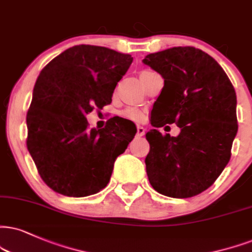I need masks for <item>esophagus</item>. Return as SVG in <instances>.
Wrapping results in <instances>:
<instances>
[{
	"mask_svg": "<svg viewBox=\"0 0 252 252\" xmlns=\"http://www.w3.org/2000/svg\"><path fill=\"white\" fill-rule=\"evenodd\" d=\"M136 135L138 136H144L145 135V133H146V128L145 127H142V126H138V128H136Z\"/></svg>",
	"mask_w": 252,
	"mask_h": 252,
	"instance_id": "34e87169",
	"label": "esophagus"
}]
</instances>
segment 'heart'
<instances>
[{
    "label": "heart",
    "mask_w": 252,
    "mask_h": 252,
    "mask_svg": "<svg viewBox=\"0 0 252 252\" xmlns=\"http://www.w3.org/2000/svg\"><path fill=\"white\" fill-rule=\"evenodd\" d=\"M125 116L128 119L134 120V121H142L145 118L144 112L140 110H136V108H128V110L125 111Z\"/></svg>",
    "instance_id": "1"
}]
</instances>
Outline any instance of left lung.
Instances as JSON below:
<instances>
[{
  "label": "left lung",
  "instance_id": "8db88e82",
  "mask_svg": "<svg viewBox=\"0 0 252 252\" xmlns=\"http://www.w3.org/2000/svg\"><path fill=\"white\" fill-rule=\"evenodd\" d=\"M142 63L164 79L152 126L176 123L181 128L178 136L157 128L146 133L148 180L164 196H195L215 182L230 160L238 129L235 89L212 56L191 46L147 55Z\"/></svg>",
  "mask_w": 252,
  "mask_h": 252
}]
</instances>
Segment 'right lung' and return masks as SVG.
I'll use <instances>...</instances> for the list:
<instances>
[{
    "mask_svg": "<svg viewBox=\"0 0 252 252\" xmlns=\"http://www.w3.org/2000/svg\"><path fill=\"white\" fill-rule=\"evenodd\" d=\"M132 62L131 55L82 44L40 71L27 114V146L40 178L55 191L84 197L107 186L136 127L114 117L104 128L90 129L86 114L111 104Z\"/></svg>",
    "mask_w": 252,
    "mask_h": 252,
    "instance_id": "add662e5",
    "label": "right lung"
}]
</instances>
